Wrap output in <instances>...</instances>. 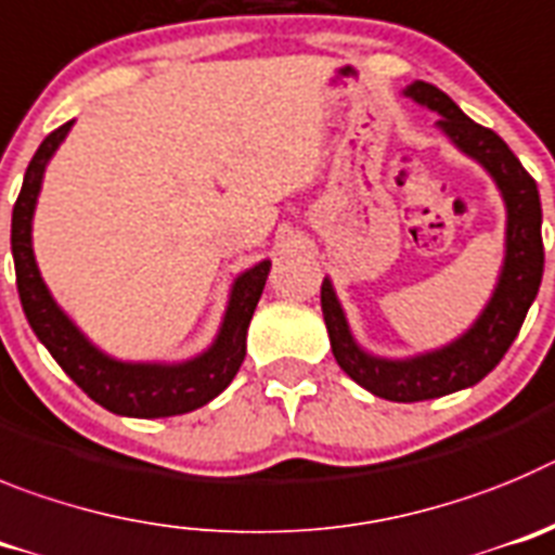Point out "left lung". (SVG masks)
I'll use <instances>...</instances> for the list:
<instances>
[{"instance_id": "8db88e82", "label": "left lung", "mask_w": 555, "mask_h": 555, "mask_svg": "<svg viewBox=\"0 0 555 555\" xmlns=\"http://www.w3.org/2000/svg\"><path fill=\"white\" fill-rule=\"evenodd\" d=\"M403 96L437 113L439 132L492 177L506 207V248L495 289L473 326L442 348L403 359L364 351L348 326L346 309L334 293L332 279H323V321L339 367L373 396L414 403L473 387L501 362L539 293L545 271V248L537 182L520 166V159L514 157L512 149L492 129L464 116L459 104L434 85L414 79L403 88Z\"/></svg>"}]
</instances>
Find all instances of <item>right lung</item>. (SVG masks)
<instances>
[{"mask_svg":"<svg viewBox=\"0 0 555 555\" xmlns=\"http://www.w3.org/2000/svg\"><path fill=\"white\" fill-rule=\"evenodd\" d=\"M74 121L63 124L47 134L24 173L22 193L13 207L10 248L16 262V284L24 314L35 337L41 339L54 362L82 387L99 406L124 417H173L193 412L218 398L232 384L246 359V334L251 314L266 287L271 259H262L243 271L229 289L227 312L218 326L216 339L207 351L184 362H124L109 357L85 337L82 328L63 312L43 282L33 251V216L41 196L43 173L49 159L66 141Z\"/></svg>","mask_w":555,"mask_h":555,"instance_id":"1","label":"right lung"}]
</instances>
